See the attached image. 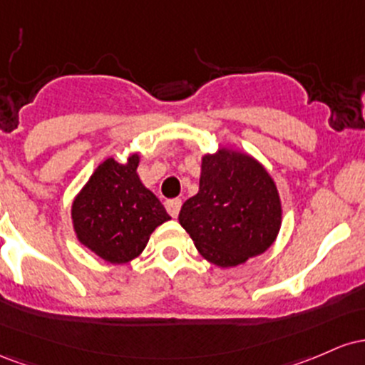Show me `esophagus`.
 <instances>
[{"label": "esophagus", "instance_id": "obj_1", "mask_svg": "<svg viewBox=\"0 0 365 365\" xmlns=\"http://www.w3.org/2000/svg\"><path fill=\"white\" fill-rule=\"evenodd\" d=\"M181 205H182V202L179 198L167 200L165 208H167V212H169L172 217H178L179 215V210H181Z\"/></svg>", "mask_w": 365, "mask_h": 365}]
</instances>
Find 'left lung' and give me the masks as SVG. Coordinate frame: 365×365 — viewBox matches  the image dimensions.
<instances>
[{
    "instance_id": "1",
    "label": "left lung",
    "mask_w": 365,
    "mask_h": 365,
    "mask_svg": "<svg viewBox=\"0 0 365 365\" xmlns=\"http://www.w3.org/2000/svg\"><path fill=\"white\" fill-rule=\"evenodd\" d=\"M281 222L279 191L257 158L227 146L203 155L198 193L184 202L179 224L205 260L245 264L272 247Z\"/></svg>"
}]
</instances>
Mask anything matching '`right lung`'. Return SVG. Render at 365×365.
Segmentation results:
<instances>
[{"instance_id":"obj_1","label":"right lung","mask_w":365,"mask_h":365,"mask_svg":"<svg viewBox=\"0 0 365 365\" xmlns=\"http://www.w3.org/2000/svg\"><path fill=\"white\" fill-rule=\"evenodd\" d=\"M139 153H130L124 163L106 158L72 202L77 241L108 264L136 259L151 232L170 220L160 200L139 179Z\"/></svg>"}]
</instances>
